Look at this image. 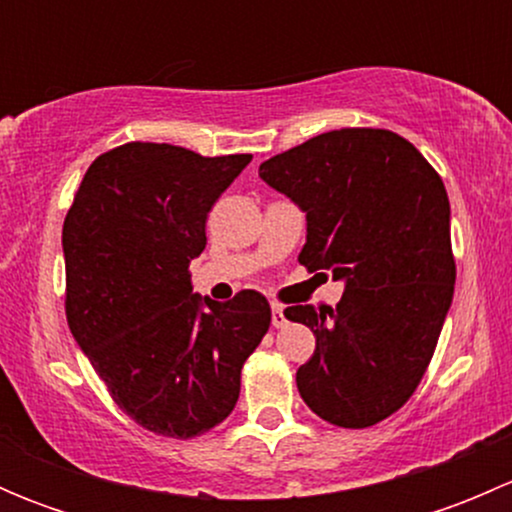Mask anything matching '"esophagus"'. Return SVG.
<instances>
[{"label":"esophagus","mask_w":512,"mask_h":512,"mask_svg":"<svg viewBox=\"0 0 512 512\" xmlns=\"http://www.w3.org/2000/svg\"><path fill=\"white\" fill-rule=\"evenodd\" d=\"M287 324V317H285V307L277 302H272V327H285Z\"/></svg>","instance_id":"34e87169"}]
</instances>
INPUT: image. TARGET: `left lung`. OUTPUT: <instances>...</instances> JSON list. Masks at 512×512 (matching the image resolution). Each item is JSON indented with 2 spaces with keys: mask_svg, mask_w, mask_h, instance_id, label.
<instances>
[{
  "mask_svg": "<svg viewBox=\"0 0 512 512\" xmlns=\"http://www.w3.org/2000/svg\"><path fill=\"white\" fill-rule=\"evenodd\" d=\"M260 178L307 215L299 262L344 282L334 309H285L317 337L297 369L299 396L334 426H374L411 399L451 307L441 175L399 133L342 128L265 160Z\"/></svg>",
  "mask_w": 512,
  "mask_h": 512,
  "instance_id": "left-lung-1",
  "label": "left lung"
}]
</instances>
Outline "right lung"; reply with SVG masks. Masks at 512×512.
<instances>
[{
  "instance_id": "add662e5",
  "label": "right lung",
  "mask_w": 512,
  "mask_h": 512,
  "mask_svg": "<svg viewBox=\"0 0 512 512\" xmlns=\"http://www.w3.org/2000/svg\"><path fill=\"white\" fill-rule=\"evenodd\" d=\"M252 156L123 143L86 170L61 232L66 319L113 401L148 431L193 438L230 416L240 371L270 329L255 289L200 297L190 260L215 200Z\"/></svg>"
}]
</instances>
